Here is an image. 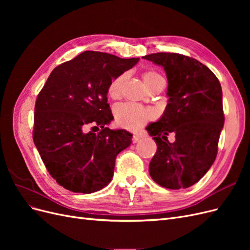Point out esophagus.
<instances>
[{
	"label": "esophagus",
	"mask_w": 250,
	"mask_h": 250,
	"mask_svg": "<svg viewBox=\"0 0 250 250\" xmlns=\"http://www.w3.org/2000/svg\"><path fill=\"white\" fill-rule=\"evenodd\" d=\"M141 141V137L139 134H133V137H132V143L133 144H135V143H138V142H140Z\"/></svg>",
	"instance_id": "34e87169"
}]
</instances>
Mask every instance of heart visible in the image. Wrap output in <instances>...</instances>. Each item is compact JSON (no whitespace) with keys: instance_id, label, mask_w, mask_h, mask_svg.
I'll return each mask as SVG.
<instances>
[{"instance_id":"1","label":"heart","mask_w":250,"mask_h":250,"mask_svg":"<svg viewBox=\"0 0 250 250\" xmlns=\"http://www.w3.org/2000/svg\"><path fill=\"white\" fill-rule=\"evenodd\" d=\"M142 78L147 88H150L158 82H165L162 75L154 71L144 72ZM124 79V75H119L109 82L107 86V94L111 99H118L120 97ZM115 116L119 126L128 130H138L145 125L149 120L153 118V111L149 108L140 106V105L124 103L118 105L115 108Z\"/></svg>"}]
</instances>
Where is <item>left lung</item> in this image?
Listing matches in <instances>:
<instances>
[{
    "label": "left lung",
    "instance_id": "left-lung-1",
    "mask_svg": "<svg viewBox=\"0 0 250 250\" xmlns=\"http://www.w3.org/2000/svg\"><path fill=\"white\" fill-rule=\"evenodd\" d=\"M162 65L167 75L169 102L162 118L146 129L157 150L149 164L160 186L179 190L199 181L214 164L224 125L222 88L218 78L198 60L177 53L143 57ZM172 132L176 141L167 137Z\"/></svg>",
    "mask_w": 250,
    "mask_h": 250
}]
</instances>
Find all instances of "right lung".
<instances>
[{
  "instance_id": "obj_1",
  "label": "right lung",
  "mask_w": 250,
  "mask_h": 250,
  "mask_svg": "<svg viewBox=\"0 0 250 250\" xmlns=\"http://www.w3.org/2000/svg\"><path fill=\"white\" fill-rule=\"evenodd\" d=\"M139 60L85 51L56 66L37 96L33 142L50 175L66 190L89 194L110 183L116 157L132 134L106 127L113 119L107 86Z\"/></svg>"
}]
</instances>
